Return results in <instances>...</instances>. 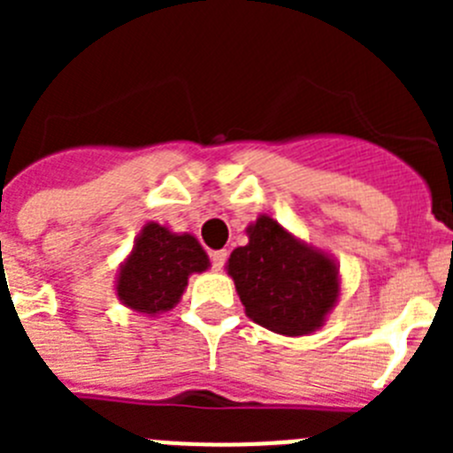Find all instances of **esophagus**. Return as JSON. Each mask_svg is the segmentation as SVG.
I'll use <instances>...</instances> for the list:
<instances>
[{
    "label": "esophagus",
    "instance_id": "esophagus-1",
    "mask_svg": "<svg viewBox=\"0 0 453 453\" xmlns=\"http://www.w3.org/2000/svg\"><path fill=\"white\" fill-rule=\"evenodd\" d=\"M224 261H226V251H224V250L213 251V254H211V263H213L215 270H222Z\"/></svg>",
    "mask_w": 453,
    "mask_h": 453
}]
</instances>
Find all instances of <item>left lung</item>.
Segmentation results:
<instances>
[{
  "instance_id": "1",
  "label": "left lung",
  "mask_w": 453,
  "mask_h": 453,
  "mask_svg": "<svg viewBox=\"0 0 453 453\" xmlns=\"http://www.w3.org/2000/svg\"><path fill=\"white\" fill-rule=\"evenodd\" d=\"M247 235L250 242L231 251L226 263L247 318L290 338L318 331L340 297L334 258L270 215H258Z\"/></svg>"
}]
</instances>
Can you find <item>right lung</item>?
Masks as SVG:
<instances>
[{
	"label": "right lung",
	"instance_id": "add662e5",
	"mask_svg": "<svg viewBox=\"0 0 453 453\" xmlns=\"http://www.w3.org/2000/svg\"><path fill=\"white\" fill-rule=\"evenodd\" d=\"M208 267L211 261L195 235L172 234L163 224L147 222L119 265L115 295L135 313H167L181 299L190 274Z\"/></svg>",
	"mask_w": 453,
	"mask_h": 453
}]
</instances>
